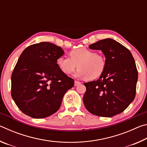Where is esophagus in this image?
<instances>
[{
    "mask_svg": "<svg viewBox=\"0 0 147 147\" xmlns=\"http://www.w3.org/2000/svg\"><path fill=\"white\" fill-rule=\"evenodd\" d=\"M80 84H81L80 82H78V81H76V80L74 81V86H78V85H80Z\"/></svg>",
    "mask_w": 147,
    "mask_h": 147,
    "instance_id": "1",
    "label": "esophagus"
}]
</instances>
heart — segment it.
<instances>
[{
	"label": "heart",
	"instance_id": "obj_1",
	"mask_svg": "<svg viewBox=\"0 0 147 147\" xmlns=\"http://www.w3.org/2000/svg\"><path fill=\"white\" fill-rule=\"evenodd\" d=\"M69 56L70 58L61 56L56 59L57 65L64 74L73 73L78 65L79 69L76 74V76L93 80L100 77L106 69L105 58L91 50L76 49L71 51Z\"/></svg>",
	"mask_w": 147,
	"mask_h": 147
}]
</instances>
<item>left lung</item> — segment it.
Returning a JSON list of instances; mask_svg holds the SVG:
<instances>
[{
    "instance_id": "8db88e82",
    "label": "left lung",
    "mask_w": 147,
    "mask_h": 147,
    "mask_svg": "<svg viewBox=\"0 0 147 147\" xmlns=\"http://www.w3.org/2000/svg\"><path fill=\"white\" fill-rule=\"evenodd\" d=\"M100 50L106 67L97 80L84 83L86 91L83 102L93 115L111 117L128 108L136 96L138 73L132 54L112 39H104L89 46Z\"/></svg>"
}]
</instances>
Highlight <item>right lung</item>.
Listing matches in <instances>:
<instances>
[{
    "instance_id": "obj_1",
    "label": "right lung",
    "mask_w": 147,
    "mask_h": 147,
    "mask_svg": "<svg viewBox=\"0 0 147 147\" xmlns=\"http://www.w3.org/2000/svg\"><path fill=\"white\" fill-rule=\"evenodd\" d=\"M60 47L49 42L24 50L11 74V94L22 112L35 119L47 117L58 110L74 79L61 72L56 59L63 56Z\"/></svg>"
}]
</instances>
